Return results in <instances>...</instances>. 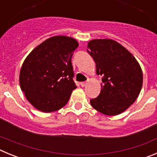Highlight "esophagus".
I'll list each match as a JSON object with an SVG mask.
<instances>
[{
  "mask_svg": "<svg viewBox=\"0 0 157 157\" xmlns=\"http://www.w3.org/2000/svg\"><path fill=\"white\" fill-rule=\"evenodd\" d=\"M80 84H81L82 87H84V86H86L87 85V82H81Z\"/></svg>",
  "mask_w": 157,
  "mask_h": 157,
  "instance_id": "1",
  "label": "esophagus"
}]
</instances>
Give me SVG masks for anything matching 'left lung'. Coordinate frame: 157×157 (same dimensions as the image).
Here are the masks:
<instances>
[{
	"label": "left lung",
	"mask_w": 157,
	"mask_h": 157,
	"mask_svg": "<svg viewBox=\"0 0 157 157\" xmlns=\"http://www.w3.org/2000/svg\"><path fill=\"white\" fill-rule=\"evenodd\" d=\"M87 52L95 61L97 75L102 76L101 94L90 100L91 105L106 116L121 114L141 92L140 64L127 48L112 39L91 40Z\"/></svg>",
	"instance_id": "obj_1"
}]
</instances>
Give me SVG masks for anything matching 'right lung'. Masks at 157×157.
<instances>
[{
  "mask_svg": "<svg viewBox=\"0 0 157 157\" xmlns=\"http://www.w3.org/2000/svg\"><path fill=\"white\" fill-rule=\"evenodd\" d=\"M78 46L72 37L54 36L37 45L25 59L19 73L20 88L37 110L52 112L62 109L77 88L71 57Z\"/></svg>",
  "mask_w": 157,
  "mask_h": 157,
  "instance_id": "add662e5",
  "label": "right lung"
}]
</instances>
